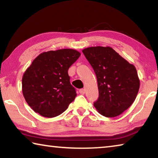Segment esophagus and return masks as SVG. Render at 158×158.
Segmentation results:
<instances>
[{
  "mask_svg": "<svg viewBox=\"0 0 158 158\" xmlns=\"http://www.w3.org/2000/svg\"><path fill=\"white\" fill-rule=\"evenodd\" d=\"M85 93V90L84 89H81L79 90V93H80V94L84 95Z\"/></svg>",
  "mask_w": 158,
  "mask_h": 158,
  "instance_id": "obj_1",
  "label": "esophagus"
}]
</instances>
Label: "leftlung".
<instances>
[{"instance_id": "obj_1", "label": "left lung", "mask_w": 158, "mask_h": 158, "mask_svg": "<svg viewBox=\"0 0 158 158\" xmlns=\"http://www.w3.org/2000/svg\"><path fill=\"white\" fill-rule=\"evenodd\" d=\"M94 69L99 98L93 105L102 116H119L135 100L140 81L132 64L110 47H91L82 50Z\"/></svg>"}]
</instances>
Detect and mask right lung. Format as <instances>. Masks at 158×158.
<instances>
[{
  "label": "right lung",
  "mask_w": 158,
  "mask_h": 158,
  "mask_svg": "<svg viewBox=\"0 0 158 158\" xmlns=\"http://www.w3.org/2000/svg\"><path fill=\"white\" fill-rule=\"evenodd\" d=\"M81 55L63 49L43 52L26 69L22 77V93L33 110L46 118L58 116L77 96L68 69Z\"/></svg>",
  "instance_id": "right-lung-1"
}]
</instances>
